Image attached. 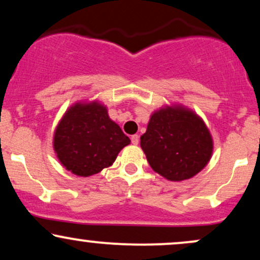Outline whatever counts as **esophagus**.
Here are the masks:
<instances>
[{
    "label": "esophagus",
    "instance_id": "esophagus-1",
    "mask_svg": "<svg viewBox=\"0 0 260 260\" xmlns=\"http://www.w3.org/2000/svg\"><path fill=\"white\" fill-rule=\"evenodd\" d=\"M131 142H132V144L137 145L139 143V136L138 134H134V136L131 137Z\"/></svg>",
    "mask_w": 260,
    "mask_h": 260
}]
</instances>
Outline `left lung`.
<instances>
[{
	"label": "left lung",
	"mask_w": 260,
	"mask_h": 260,
	"mask_svg": "<svg viewBox=\"0 0 260 260\" xmlns=\"http://www.w3.org/2000/svg\"><path fill=\"white\" fill-rule=\"evenodd\" d=\"M140 147L151 169L169 181H184L201 172L214 149L204 121L182 105L156 110L140 137Z\"/></svg>",
	"instance_id": "left-lung-1"
}]
</instances>
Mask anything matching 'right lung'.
<instances>
[{"label":"right lung","mask_w":260,"mask_h":260,"mask_svg":"<svg viewBox=\"0 0 260 260\" xmlns=\"http://www.w3.org/2000/svg\"><path fill=\"white\" fill-rule=\"evenodd\" d=\"M131 139L99 101L73 104L53 134L56 156L72 174L88 177L115 162Z\"/></svg>","instance_id":"1"}]
</instances>
